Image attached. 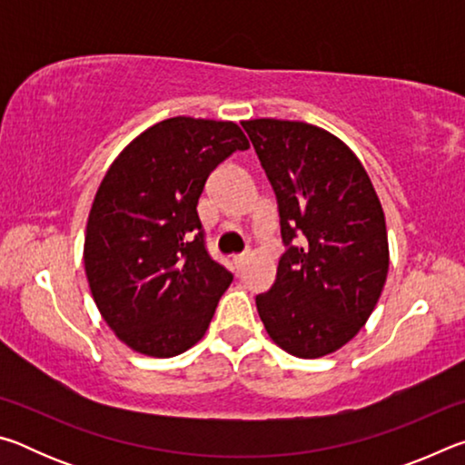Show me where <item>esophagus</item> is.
<instances>
[{
    "label": "esophagus",
    "mask_w": 465,
    "mask_h": 465,
    "mask_svg": "<svg viewBox=\"0 0 465 465\" xmlns=\"http://www.w3.org/2000/svg\"><path fill=\"white\" fill-rule=\"evenodd\" d=\"M248 258H250V252H243V254H238V256H233V264H235V266H238V269H242V266L248 262Z\"/></svg>",
    "instance_id": "1"
}]
</instances>
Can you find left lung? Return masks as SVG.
I'll use <instances>...</instances> for the list:
<instances>
[{
  "label": "left lung",
  "mask_w": 465,
  "mask_h": 465,
  "mask_svg": "<svg viewBox=\"0 0 465 465\" xmlns=\"http://www.w3.org/2000/svg\"><path fill=\"white\" fill-rule=\"evenodd\" d=\"M279 203L272 287L256 295L266 334L289 355L326 357L371 316L390 269L385 215L355 152L302 121H242ZM302 234V247L290 242Z\"/></svg>",
  "instance_id": "1"
}]
</instances>
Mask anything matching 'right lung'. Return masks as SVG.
<instances>
[{"label":"right lung","mask_w":465,"mask_h":465,"mask_svg":"<svg viewBox=\"0 0 465 465\" xmlns=\"http://www.w3.org/2000/svg\"><path fill=\"white\" fill-rule=\"evenodd\" d=\"M248 147L232 121L174 116L133 139L102 178L85 277L100 316L135 352L176 357L207 332L233 277L204 250L196 204L211 172Z\"/></svg>","instance_id":"obj_1"}]
</instances>
